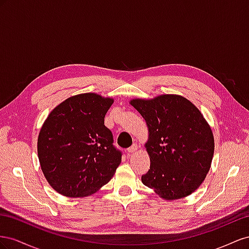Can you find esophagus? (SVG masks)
Here are the masks:
<instances>
[{"label": "esophagus", "mask_w": 249, "mask_h": 249, "mask_svg": "<svg viewBox=\"0 0 249 249\" xmlns=\"http://www.w3.org/2000/svg\"><path fill=\"white\" fill-rule=\"evenodd\" d=\"M138 150H139V146L136 145V144L132 145L130 148H128V152L129 153H136Z\"/></svg>", "instance_id": "esophagus-1"}]
</instances>
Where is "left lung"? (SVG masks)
Masks as SVG:
<instances>
[{
  "instance_id": "1",
  "label": "left lung",
  "mask_w": 249,
  "mask_h": 249,
  "mask_svg": "<svg viewBox=\"0 0 249 249\" xmlns=\"http://www.w3.org/2000/svg\"><path fill=\"white\" fill-rule=\"evenodd\" d=\"M148 127L145 143L150 170L142 182L165 200L195 192L207 177L215 141L201 111L179 95H160L129 101Z\"/></svg>"
}]
</instances>
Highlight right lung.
<instances>
[{
  "label": "right lung",
  "mask_w": 249,
  "mask_h": 249,
  "mask_svg": "<svg viewBox=\"0 0 249 249\" xmlns=\"http://www.w3.org/2000/svg\"><path fill=\"white\" fill-rule=\"evenodd\" d=\"M113 99L84 93L66 99L49 113L37 139L47 181L67 197H85L107 183L122 154L112 145L104 117Z\"/></svg>",
  "instance_id": "add662e5"
}]
</instances>
